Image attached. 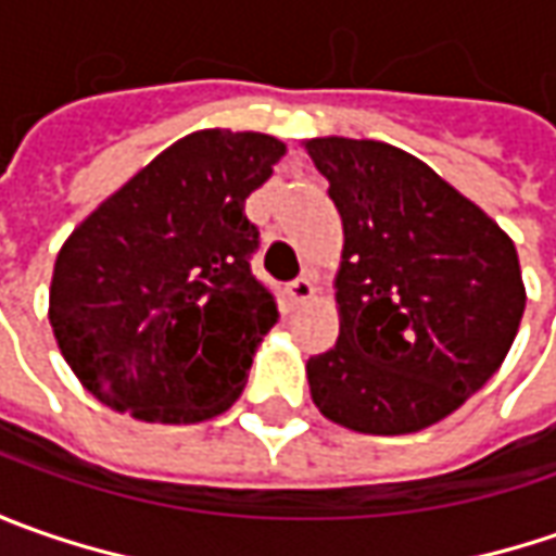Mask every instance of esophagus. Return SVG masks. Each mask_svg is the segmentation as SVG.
<instances>
[{
	"instance_id": "1",
	"label": "esophagus",
	"mask_w": 556,
	"mask_h": 556,
	"mask_svg": "<svg viewBox=\"0 0 556 556\" xmlns=\"http://www.w3.org/2000/svg\"><path fill=\"white\" fill-rule=\"evenodd\" d=\"M312 290H315V285H312L309 275H300V278H293L288 285V300L296 306V303H306L312 296Z\"/></svg>"
}]
</instances>
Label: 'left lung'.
<instances>
[{
	"mask_svg": "<svg viewBox=\"0 0 556 556\" xmlns=\"http://www.w3.org/2000/svg\"><path fill=\"white\" fill-rule=\"evenodd\" d=\"M343 219L340 337L306 362L318 412L417 433L502 368L526 309L517 247L480 206L383 141L312 139Z\"/></svg>",
	"mask_w": 556,
	"mask_h": 556,
	"instance_id": "1",
	"label": "left lung"
}]
</instances>
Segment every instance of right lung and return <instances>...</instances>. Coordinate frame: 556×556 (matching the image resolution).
I'll return each instance as SVG.
<instances>
[{"mask_svg":"<svg viewBox=\"0 0 556 556\" xmlns=\"http://www.w3.org/2000/svg\"><path fill=\"white\" fill-rule=\"evenodd\" d=\"M285 144L263 132H191L76 228L54 260L49 321L61 355L104 405L157 424L223 415L278 321L253 275L250 191Z\"/></svg>","mask_w":556,"mask_h":556,"instance_id":"right-lung-1","label":"right lung"}]
</instances>
